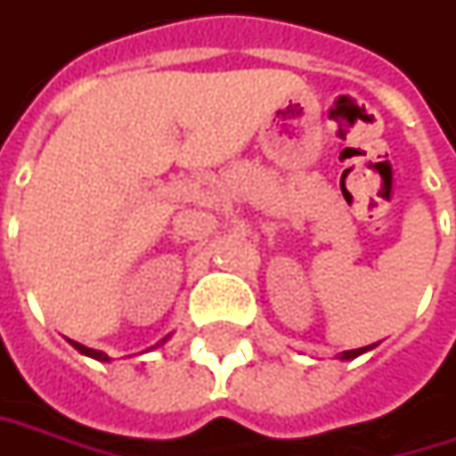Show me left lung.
<instances>
[{"instance_id": "left-lung-1", "label": "left lung", "mask_w": 456, "mask_h": 456, "mask_svg": "<svg viewBox=\"0 0 456 456\" xmlns=\"http://www.w3.org/2000/svg\"><path fill=\"white\" fill-rule=\"evenodd\" d=\"M375 345H370V346H362V349H346V352H342L339 354V360H354V357H360V354H365L367 349H372Z\"/></svg>"}]
</instances>
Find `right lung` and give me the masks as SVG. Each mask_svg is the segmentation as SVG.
I'll use <instances>...</instances> for the list:
<instances>
[{"mask_svg": "<svg viewBox=\"0 0 456 456\" xmlns=\"http://www.w3.org/2000/svg\"><path fill=\"white\" fill-rule=\"evenodd\" d=\"M168 339H170V334H168V337H163L160 342H155V345H152V346H148L145 352H150V349H158V346H163V345H166V342H168ZM69 342H70V345H73V349H78L81 354H86V357H91V360H99V362H111L110 354H107V352H102V349H91V346L78 345V342H73V339H69Z\"/></svg>", "mask_w": 456, "mask_h": 456, "instance_id": "add662e5", "label": "right lung"}]
</instances>
